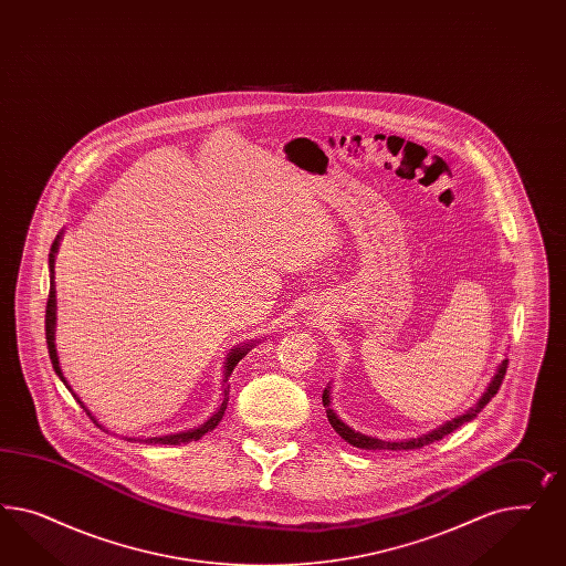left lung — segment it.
Segmentation results:
<instances>
[{"instance_id": "obj_1", "label": "left lung", "mask_w": 566, "mask_h": 566, "mask_svg": "<svg viewBox=\"0 0 566 566\" xmlns=\"http://www.w3.org/2000/svg\"><path fill=\"white\" fill-rule=\"evenodd\" d=\"M506 367H509V360H502V365L497 367V374L492 379V384L488 386V390H485V395L481 396L480 402L471 409V411L464 412L461 417H457V419H452V421H448L446 426L442 428L433 429L431 433L428 436H423V438H417V440H409V442H384V440H377V438H369V436H363L359 431H355V429L348 428V426H344L343 421L336 417V412L329 409V392L324 390V407H326L327 412V421H329V426L334 428V431L344 438L348 444L357 446V448H365V450H412V448H421V446L431 444V442H438V440H442L444 436L448 433H452L454 429L461 428L463 423L467 421H471V419H475L478 417V412L496 396L497 390H500V386H502V379L506 376Z\"/></svg>"}]
</instances>
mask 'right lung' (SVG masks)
Listing matches in <instances>:
<instances>
[{
  "mask_svg": "<svg viewBox=\"0 0 566 566\" xmlns=\"http://www.w3.org/2000/svg\"><path fill=\"white\" fill-rule=\"evenodd\" d=\"M55 251H57V239L53 240L52 244V253H50V296H48V307H45V340H48V350H50V359H52L53 369H55V374L60 376V379L66 384V379L62 376V369H60V363H57V355H55V344H53V324H55V289H53V255H55ZM249 348H237V350H232L230 353V357H228V363H226V381H228V376L232 374V369L237 367V363L242 359V355L247 353ZM66 388L70 390L69 384H66ZM228 390H230V384H226V388H223V402L220 405V409L216 411V415L203 423L199 429H190V431H182V433H176V436H164V438H149V440H140V442H147V444H185V442H190V440H199V438H203L207 431H211V429L216 428L220 421H222L223 411H226V405H228ZM72 392V390H70ZM74 395V392H72ZM76 398V395H74ZM78 400V398H76ZM81 402V400H78ZM81 407L85 409V405L81 402ZM86 411V409H85ZM86 415L91 417V412L86 411ZM93 419V417H91ZM93 423H97L95 419H93ZM99 426V423H97ZM102 428V426H99ZM137 442V440H135Z\"/></svg>",
  "mask_w": 566,
  "mask_h": 566,
  "instance_id": "right-lung-1",
  "label": "right lung"
}]
</instances>
